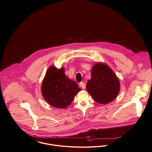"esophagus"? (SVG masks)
Returning a JSON list of instances; mask_svg holds the SVG:
<instances>
[{
    "mask_svg": "<svg viewBox=\"0 0 152 152\" xmlns=\"http://www.w3.org/2000/svg\"><path fill=\"white\" fill-rule=\"evenodd\" d=\"M79 86L80 87H81L82 89H86V84H85L84 82H81V83H80Z\"/></svg>",
    "mask_w": 152,
    "mask_h": 152,
    "instance_id": "obj_1",
    "label": "esophagus"
}]
</instances>
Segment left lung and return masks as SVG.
Listing matches in <instances>:
<instances>
[{
  "mask_svg": "<svg viewBox=\"0 0 152 152\" xmlns=\"http://www.w3.org/2000/svg\"><path fill=\"white\" fill-rule=\"evenodd\" d=\"M88 92L95 101L107 104L114 100L120 89L118 78L108 65L96 63L91 70V78L87 81Z\"/></svg>",
  "mask_w": 152,
  "mask_h": 152,
  "instance_id": "left-lung-1",
  "label": "left lung"
}]
</instances>
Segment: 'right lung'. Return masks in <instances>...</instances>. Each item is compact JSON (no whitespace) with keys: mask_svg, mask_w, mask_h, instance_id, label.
Instances as JSON below:
<instances>
[{"mask_svg":"<svg viewBox=\"0 0 152 152\" xmlns=\"http://www.w3.org/2000/svg\"><path fill=\"white\" fill-rule=\"evenodd\" d=\"M80 91L76 83L65 75L64 67L58 69L53 65L47 69L41 86L45 100L57 108L68 107Z\"/></svg>","mask_w":152,"mask_h":152,"instance_id":"right-lung-1","label":"right lung"}]
</instances>
